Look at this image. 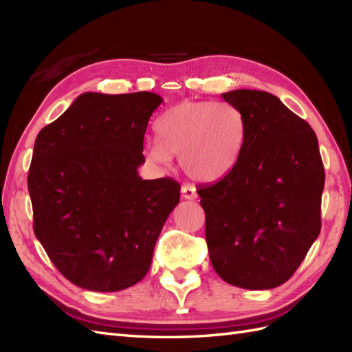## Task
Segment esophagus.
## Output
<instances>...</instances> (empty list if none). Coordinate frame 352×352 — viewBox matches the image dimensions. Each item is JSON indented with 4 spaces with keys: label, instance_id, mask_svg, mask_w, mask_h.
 Returning a JSON list of instances; mask_svg holds the SVG:
<instances>
[{
    "label": "esophagus",
    "instance_id": "obj_1",
    "mask_svg": "<svg viewBox=\"0 0 352 352\" xmlns=\"http://www.w3.org/2000/svg\"><path fill=\"white\" fill-rule=\"evenodd\" d=\"M182 197L184 199H195L198 195H197V189L193 188V186H189V184H184L182 188Z\"/></svg>",
    "mask_w": 352,
    "mask_h": 352
}]
</instances>
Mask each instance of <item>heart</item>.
I'll list each match as a JSON object with an SVG mask.
<instances>
[{"mask_svg":"<svg viewBox=\"0 0 352 352\" xmlns=\"http://www.w3.org/2000/svg\"><path fill=\"white\" fill-rule=\"evenodd\" d=\"M157 139L145 155L154 164H168L180 155L192 180L216 183L227 177L242 154L246 124L242 111L226 101H184L170 107L155 124Z\"/></svg>","mask_w":352,"mask_h":352,"instance_id":"obj_1","label":"heart"}]
</instances>
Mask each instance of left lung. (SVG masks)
<instances>
[{
    "label": "left lung",
    "instance_id": "8db88e82",
    "mask_svg": "<svg viewBox=\"0 0 352 352\" xmlns=\"http://www.w3.org/2000/svg\"><path fill=\"white\" fill-rule=\"evenodd\" d=\"M246 139L227 177L198 189L208 256L223 281L250 290L286 283L320 233L325 172L311 126L275 95L237 89Z\"/></svg>",
    "mask_w": 352,
    "mask_h": 352
}]
</instances>
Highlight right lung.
Wrapping results in <instances>:
<instances>
[{
    "label": "right lung",
    "mask_w": 352,
    "mask_h": 352,
    "mask_svg": "<svg viewBox=\"0 0 352 352\" xmlns=\"http://www.w3.org/2000/svg\"><path fill=\"white\" fill-rule=\"evenodd\" d=\"M162 102L153 92H86L37 134L28 170L34 234L78 287L118 292L139 283L180 203L175 180H142L138 172Z\"/></svg>",
    "instance_id": "add662e5"
}]
</instances>
